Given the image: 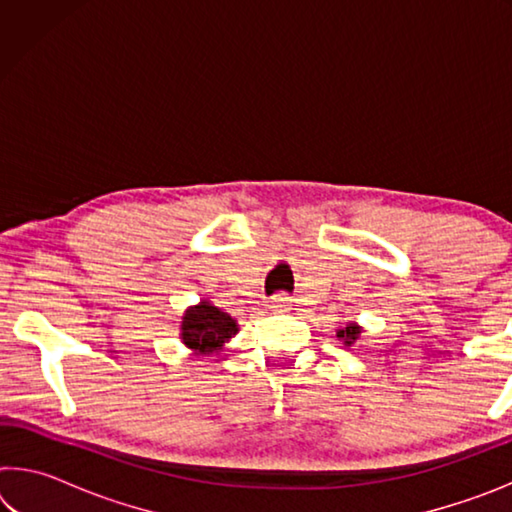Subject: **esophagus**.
Listing matches in <instances>:
<instances>
[{
	"label": "esophagus",
	"instance_id": "1",
	"mask_svg": "<svg viewBox=\"0 0 512 512\" xmlns=\"http://www.w3.org/2000/svg\"><path fill=\"white\" fill-rule=\"evenodd\" d=\"M268 309L275 311V314H287L291 309V298L287 293H275V296L268 300Z\"/></svg>",
	"mask_w": 512,
	"mask_h": 512
}]
</instances>
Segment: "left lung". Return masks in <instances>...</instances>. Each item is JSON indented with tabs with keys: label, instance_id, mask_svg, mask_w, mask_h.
Wrapping results in <instances>:
<instances>
[{
	"label": "left lung",
	"instance_id": "obj_1",
	"mask_svg": "<svg viewBox=\"0 0 512 512\" xmlns=\"http://www.w3.org/2000/svg\"><path fill=\"white\" fill-rule=\"evenodd\" d=\"M359 334H361V327L357 323H350L341 329H336V339H339L343 345H348V348L359 339Z\"/></svg>",
	"mask_w": 512,
	"mask_h": 512
}]
</instances>
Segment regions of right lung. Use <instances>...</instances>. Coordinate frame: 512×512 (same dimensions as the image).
I'll return each instance as SVG.
<instances>
[{"label":"right lung","instance_id":"right-lung-1","mask_svg":"<svg viewBox=\"0 0 512 512\" xmlns=\"http://www.w3.org/2000/svg\"><path fill=\"white\" fill-rule=\"evenodd\" d=\"M239 332L237 320L230 314H225L219 307L210 305L207 300H201L198 305L189 307L180 323V339L194 354H210L221 352L228 348V341Z\"/></svg>","mask_w":512,"mask_h":512}]
</instances>
